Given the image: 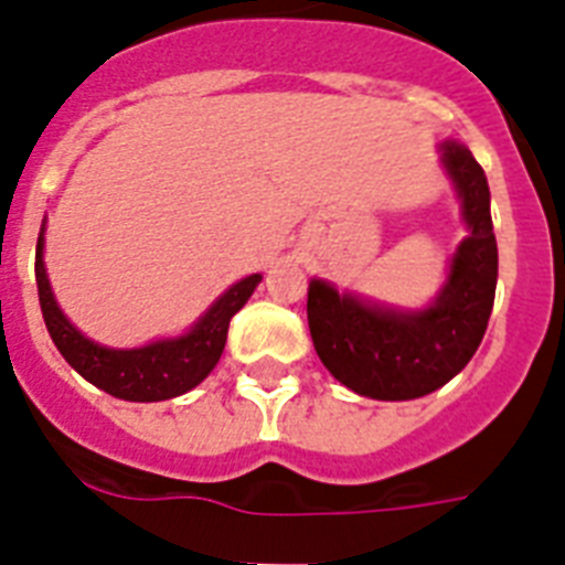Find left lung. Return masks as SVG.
<instances>
[{
	"label": "left lung",
	"instance_id": "obj_1",
	"mask_svg": "<svg viewBox=\"0 0 565 565\" xmlns=\"http://www.w3.org/2000/svg\"><path fill=\"white\" fill-rule=\"evenodd\" d=\"M468 235L448 260V275L425 307H393L359 292H339L312 278L307 321L321 364L359 396L405 402L451 382L480 348L497 290V238L491 192L468 146L439 143Z\"/></svg>",
	"mask_w": 565,
	"mask_h": 565
}]
</instances>
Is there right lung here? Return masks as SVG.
<instances>
[{"label": "right lung", "instance_id": "obj_1", "mask_svg": "<svg viewBox=\"0 0 565 565\" xmlns=\"http://www.w3.org/2000/svg\"><path fill=\"white\" fill-rule=\"evenodd\" d=\"M264 275H246L224 290L186 333L149 341L143 348H106L92 341L60 310L45 269V224L36 241V290L42 319L65 362L99 391L126 402H163L192 391L215 371L232 316L249 301Z\"/></svg>", "mask_w": 565, "mask_h": 565}]
</instances>
